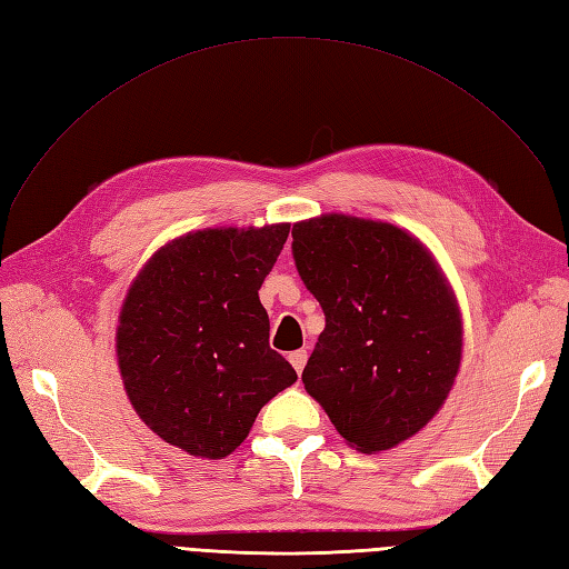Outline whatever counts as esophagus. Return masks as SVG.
<instances>
[{
    "label": "esophagus",
    "instance_id": "esophagus-1",
    "mask_svg": "<svg viewBox=\"0 0 569 569\" xmlns=\"http://www.w3.org/2000/svg\"><path fill=\"white\" fill-rule=\"evenodd\" d=\"M306 360H308V352L306 350H293L291 356H289V362H291L293 369H297V375H301V371H303Z\"/></svg>",
    "mask_w": 569,
    "mask_h": 569
}]
</instances>
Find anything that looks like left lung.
Instances as JSON below:
<instances>
[{
    "label": "left lung",
    "instance_id": "obj_1",
    "mask_svg": "<svg viewBox=\"0 0 569 569\" xmlns=\"http://www.w3.org/2000/svg\"><path fill=\"white\" fill-rule=\"evenodd\" d=\"M291 251L325 331L303 386L350 447L400 445L438 415L461 362V316L407 230L343 213L293 223Z\"/></svg>",
    "mask_w": 569,
    "mask_h": 569
}]
</instances>
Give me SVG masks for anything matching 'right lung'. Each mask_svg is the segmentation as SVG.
I'll return each mask as SVG.
<instances>
[{"mask_svg": "<svg viewBox=\"0 0 569 569\" xmlns=\"http://www.w3.org/2000/svg\"><path fill=\"white\" fill-rule=\"evenodd\" d=\"M287 234L289 223L188 232L129 287L117 327L124 390L152 433L192 457L234 452L261 407L297 381L268 343L259 301Z\"/></svg>", "mask_w": 569, "mask_h": 569, "instance_id": "obj_1", "label": "right lung"}]
</instances>
